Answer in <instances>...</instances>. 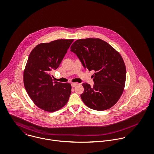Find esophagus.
Instances as JSON below:
<instances>
[{"mask_svg": "<svg viewBox=\"0 0 154 154\" xmlns=\"http://www.w3.org/2000/svg\"><path fill=\"white\" fill-rule=\"evenodd\" d=\"M71 85H72V87H75L76 86L78 85V84H77V83H72Z\"/></svg>", "mask_w": 154, "mask_h": 154, "instance_id": "obj_1", "label": "esophagus"}]
</instances>
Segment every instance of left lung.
Wrapping results in <instances>:
<instances>
[{
	"mask_svg": "<svg viewBox=\"0 0 154 154\" xmlns=\"http://www.w3.org/2000/svg\"><path fill=\"white\" fill-rule=\"evenodd\" d=\"M70 51L85 68L95 71L93 87L82 84L84 91L81 97L84 104L98 111L112 107L121 97L126 83V65L120 54L103 40L92 38L75 41Z\"/></svg>",
	"mask_w": 154,
	"mask_h": 154,
	"instance_id": "8db88e82",
	"label": "left lung"
}]
</instances>
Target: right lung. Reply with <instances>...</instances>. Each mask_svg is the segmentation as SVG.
Returning a JSON list of instances; mask_svg holds the SVG:
<instances>
[{"label":"right lung","instance_id":"obj_1","mask_svg":"<svg viewBox=\"0 0 154 154\" xmlns=\"http://www.w3.org/2000/svg\"><path fill=\"white\" fill-rule=\"evenodd\" d=\"M73 39L57 40L38 44L30 53L23 70V84L33 103L47 112H54L67 103L72 87L54 81L51 71L62 62Z\"/></svg>","mask_w":154,"mask_h":154}]
</instances>
